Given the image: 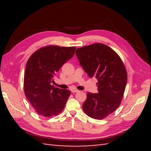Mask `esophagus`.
I'll return each instance as SVG.
<instances>
[{
	"instance_id": "34e87169",
	"label": "esophagus",
	"mask_w": 151,
	"mask_h": 151,
	"mask_svg": "<svg viewBox=\"0 0 151 151\" xmlns=\"http://www.w3.org/2000/svg\"><path fill=\"white\" fill-rule=\"evenodd\" d=\"M78 91V90H77V89H72L71 90V92L73 93H76Z\"/></svg>"
}]
</instances>
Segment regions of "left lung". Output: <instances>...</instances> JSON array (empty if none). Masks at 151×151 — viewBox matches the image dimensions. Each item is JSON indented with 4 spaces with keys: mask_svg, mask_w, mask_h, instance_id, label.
Listing matches in <instances>:
<instances>
[{
    "mask_svg": "<svg viewBox=\"0 0 151 151\" xmlns=\"http://www.w3.org/2000/svg\"><path fill=\"white\" fill-rule=\"evenodd\" d=\"M76 55L89 77L98 81V93H88L83 110L91 118L104 119L119 106L123 97L127 73L123 61L113 49L101 43L78 48Z\"/></svg>",
    "mask_w": 151,
    "mask_h": 151,
    "instance_id": "1",
    "label": "left lung"
}]
</instances>
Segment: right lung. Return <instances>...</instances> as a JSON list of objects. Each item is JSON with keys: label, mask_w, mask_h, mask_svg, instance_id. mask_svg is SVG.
I'll return each mask as SVG.
<instances>
[{"label": "right lung", "mask_w": 151, "mask_h": 151, "mask_svg": "<svg viewBox=\"0 0 151 151\" xmlns=\"http://www.w3.org/2000/svg\"><path fill=\"white\" fill-rule=\"evenodd\" d=\"M75 49L76 47L46 46L37 50L28 60L24 75V94L42 116L56 115L65 107L70 91L50 84L56 72L73 56Z\"/></svg>", "instance_id": "add662e5"}]
</instances>
